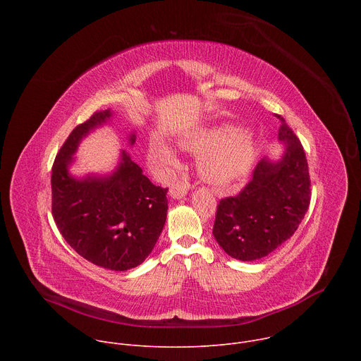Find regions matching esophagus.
<instances>
[{
    "mask_svg": "<svg viewBox=\"0 0 361 361\" xmlns=\"http://www.w3.org/2000/svg\"><path fill=\"white\" fill-rule=\"evenodd\" d=\"M190 190V185L187 183H183V181H176L171 184L170 187V195L173 198H181L187 194V191Z\"/></svg>",
    "mask_w": 361,
    "mask_h": 361,
    "instance_id": "obj_1",
    "label": "esophagus"
}]
</instances>
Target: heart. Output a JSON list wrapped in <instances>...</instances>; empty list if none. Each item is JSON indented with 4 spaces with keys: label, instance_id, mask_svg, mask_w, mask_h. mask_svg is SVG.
I'll list each match as a JSON object with an SVG mask.
<instances>
[{
    "label": "heart",
    "instance_id": "1",
    "mask_svg": "<svg viewBox=\"0 0 361 361\" xmlns=\"http://www.w3.org/2000/svg\"><path fill=\"white\" fill-rule=\"evenodd\" d=\"M178 147L200 154L197 169L202 180L219 188H227L241 181L254 167L260 151V138L251 130L224 124L188 134L178 140ZM147 157L152 166L163 171L177 166L176 152L159 138L151 140Z\"/></svg>",
    "mask_w": 361,
    "mask_h": 361
}]
</instances>
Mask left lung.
I'll return each mask as SVG.
<instances>
[{
  "label": "left lung",
  "mask_w": 361,
  "mask_h": 361,
  "mask_svg": "<svg viewBox=\"0 0 361 361\" xmlns=\"http://www.w3.org/2000/svg\"><path fill=\"white\" fill-rule=\"evenodd\" d=\"M279 140L286 149L279 161L263 159L250 183L233 197L220 200L213 234L233 259H263L298 228L310 205V176L305 152L286 120Z\"/></svg>",
  "instance_id": "obj_1"
}]
</instances>
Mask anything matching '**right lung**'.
I'll return each instance as SVG.
<instances>
[{
	"instance_id": "add662e5",
	"label": "right lung",
	"mask_w": 361,
	"mask_h": 361,
	"mask_svg": "<svg viewBox=\"0 0 361 361\" xmlns=\"http://www.w3.org/2000/svg\"><path fill=\"white\" fill-rule=\"evenodd\" d=\"M111 116L110 110L94 113L60 148L51 174V209L64 240L81 257L124 271L140 266L156 245L167 219L169 188L154 185L126 149L111 176L75 178L68 173L80 141ZM130 142H135V134Z\"/></svg>"
}]
</instances>
